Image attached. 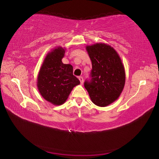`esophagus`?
Segmentation results:
<instances>
[{
  "label": "esophagus",
  "mask_w": 159,
  "mask_h": 159,
  "mask_svg": "<svg viewBox=\"0 0 159 159\" xmlns=\"http://www.w3.org/2000/svg\"><path fill=\"white\" fill-rule=\"evenodd\" d=\"M79 79L80 82V84H83V82H84V80H83V77H82V76H79Z\"/></svg>",
  "instance_id": "esophagus-1"
}]
</instances>
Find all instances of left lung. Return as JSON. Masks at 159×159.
<instances>
[{
	"instance_id": "left-lung-1",
	"label": "left lung",
	"mask_w": 159,
	"mask_h": 159,
	"mask_svg": "<svg viewBox=\"0 0 159 159\" xmlns=\"http://www.w3.org/2000/svg\"><path fill=\"white\" fill-rule=\"evenodd\" d=\"M92 63L91 80L84 81L93 104L105 107L119 98L125 83L124 66L113 47L104 43L87 46Z\"/></svg>"
}]
</instances>
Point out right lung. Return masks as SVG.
<instances>
[{
  "instance_id": "add662e5",
  "label": "right lung",
  "mask_w": 159,
  "mask_h": 159,
  "mask_svg": "<svg viewBox=\"0 0 159 159\" xmlns=\"http://www.w3.org/2000/svg\"><path fill=\"white\" fill-rule=\"evenodd\" d=\"M65 49L59 47L47 55L38 75L37 87L40 95L54 105H61L72 89L80 84L73 75V67L61 61Z\"/></svg>"
}]
</instances>
